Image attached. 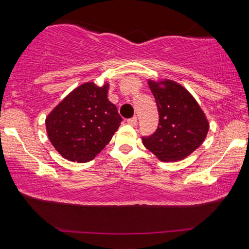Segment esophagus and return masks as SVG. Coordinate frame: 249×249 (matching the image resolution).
I'll return each instance as SVG.
<instances>
[{"instance_id":"esophagus-1","label":"esophagus","mask_w":249,"mask_h":249,"mask_svg":"<svg viewBox=\"0 0 249 249\" xmlns=\"http://www.w3.org/2000/svg\"><path fill=\"white\" fill-rule=\"evenodd\" d=\"M127 123L129 125H132V126H135V125L137 124V117L134 116V117H132V119H128L127 120Z\"/></svg>"}]
</instances>
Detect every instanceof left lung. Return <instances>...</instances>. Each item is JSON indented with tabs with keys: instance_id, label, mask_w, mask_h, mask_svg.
<instances>
[{
	"instance_id": "obj_1",
	"label": "left lung",
	"mask_w": 249,
	"mask_h": 249,
	"mask_svg": "<svg viewBox=\"0 0 249 249\" xmlns=\"http://www.w3.org/2000/svg\"><path fill=\"white\" fill-rule=\"evenodd\" d=\"M159 113L156 132L142 137V144L159 160L179 161L191 155L204 142L209 121L199 103L184 87L169 79H148Z\"/></svg>"
}]
</instances>
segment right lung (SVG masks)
<instances>
[{"label":"right lung","instance_id":"obj_1","mask_svg":"<svg viewBox=\"0 0 249 249\" xmlns=\"http://www.w3.org/2000/svg\"><path fill=\"white\" fill-rule=\"evenodd\" d=\"M109 84L86 82L54 107L46 117L52 145L62 157L88 162L101 153L120 127L122 117L107 99Z\"/></svg>","mask_w":249,"mask_h":249}]
</instances>
